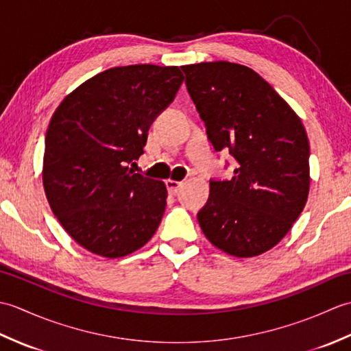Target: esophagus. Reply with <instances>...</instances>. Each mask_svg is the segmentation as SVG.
<instances>
[{
    "label": "esophagus",
    "mask_w": 351,
    "mask_h": 351,
    "mask_svg": "<svg viewBox=\"0 0 351 351\" xmlns=\"http://www.w3.org/2000/svg\"><path fill=\"white\" fill-rule=\"evenodd\" d=\"M166 187H167L170 195H178V193H180V190H181V187H182V182H178V181H173V180H167L166 181Z\"/></svg>",
    "instance_id": "34e87169"
}]
</instances>
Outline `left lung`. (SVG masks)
I'll list each match as a JSON object with an SVG mask.
<instances>
[{
  "instance_id": "8db88e82",
  "label": "left lung",
  "mask_w": 351,
  "mask_h": 351,
  "mask_svg": "<svg viewBox=\"0 0 351 351\" xmlns=\"http://www.w3.org/2000/svg\"><path fill=\"white\" fill-rule=\"evenodd\" d=\"M181 69L208 140L237 161L232 180H210L199 225L229 255H261L287 235L306 204V131L274 88L245 66L213 62Z\"/></svg>"
}]
</instances>
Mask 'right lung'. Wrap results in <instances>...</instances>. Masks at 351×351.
Instances as JSON below:
<instances>
[{"mask_svg":"<svg viewBox=\"0 0 351 351\" xmlns=\"http://www.w3.org/2000/svg\"><path fill=\"white\" fill-rule=\"evenodd\" d=\"M176 66L111 68L58 106L47 131L43 187L73 240L121 258L151 240L166 210L164 182L136 173L152 122L180 90Z\"/></svg>","mask_w":351,"mask_h":351,"instance_id":"1","label":"right lung"}]
</instances>
